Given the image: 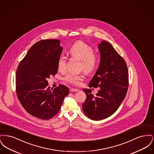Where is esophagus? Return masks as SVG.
Returning a JSON list of instances; mask_svg holds the SVG:
<instances>
[{
	"label": "esophagus",
	"mask_w": 154,
	"mask_h": 154,
	"mask_svg": "<svg viewBox=\"0 0 154 154\" xmlns=\"http://www.w3.org/2000/svg\"><path fill=\"white\" fill-rule=\"evenodd\" d=\"M70 92H77L79 91V90L77 89H74V88H70Z\"/></svg>",
	"instance_id": "esophagus-1"
}]
</instances>
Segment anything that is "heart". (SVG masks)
Returning <instances> with one entry per match:
<instances>
[{
  "label": "heart",
  "instance_id": "b5f03b06",
  "mask_svg": "<svg viewBox=\"0 0 154 154\" xmlns=\"http://www.w3.org/2000/svg\"><path fill=\"white\" fill-rule=\"evenodd\" d=\"M72 57L81 60V69L85 73L93 72L97 65V58L94 54V48L87 43L78 40L74 43L69 50ZM66 59L63 56L59 58L57 67L59 71H64L66 69ZM67 82L74 85H80L81 82L84 80V75L82 74H67L64 77Z\"/></svg>",
  "mask_w": 154,
  "mask_h": 154
}]
</instances>
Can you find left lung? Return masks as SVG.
<instances>
[{"label":"left lung","instance_id":"left-lung-1","mask_svg":"<svg viewBox=\"0 0 154 154\" xmlns=\"http://www.w3.org/2000/svg\"><path fill=\"white\" fill-rule=\"evenodd\" d=\"M99 45L100 62L89 83V88L100 87L94 95L90 89H84L87 98L82 110L89 119L99 121L112 115L124 100L129 85V73L123 58L109 42Z\"/></svg>","mask_w":154,"mask_h":154}]
</instances>
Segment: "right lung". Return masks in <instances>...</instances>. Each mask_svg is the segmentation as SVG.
<instances>
[{
    "label": "right lung",
    "mask_w": 154,
    "mask_h": 154,
    "mask_svg": "<svg viewBox=\"0 0 154 154\" xmlns=\"http://www.w3.org/2000/svg\"><path fill=\"white\" fill-rule=\"evenodd\" d=\"M60 40H43L33 44L18 66L16 92L22 107L42 119L54 117L69 93L67 87H48L47 79L57 73V62L62 51Z\"/></svg>",
    "instance_id": "add662e5"
}]
</instances>
